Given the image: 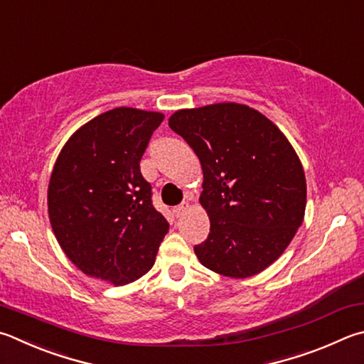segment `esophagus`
<instances>
[{"mask_svg": "<svg viewBox=\"0 0 364 364\" xmlns=\"http://www.w3.org/2000/svg\"><path fill=\"white\" fill-rule=\"evenodd\" d=\"M188 210H189V203H188V202H183V203L178 205V207L173 208V215H175L176 218H180V216H183L184 213H186Z\"/></svg>", "mask_w": 364, "mask_h": 364, "instance_id": "1", "label": "esophagus"}]
</instances>
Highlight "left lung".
Listing matches in <instances>:
<instances>
[{
  "label": "left lung",
  "mask_w": 364,
  "mask_h": 364,
  "mask_svg": "<svg viewBox=\"0 0 364 364\" xmlns=\"http://www.w3.org/2000/svg\"><path fill=\"white\" fill-rule=\"evenodd\" d=\"M199 157L207 240L194 247L205 267L247 279L293 240L306 211V175L287 136L245 105L180 109L168 119Z\"/></svg>",
  "instance_id": "1"
}]
</instances>
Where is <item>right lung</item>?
<instances>
[{
	"label": "right lung",
	"mask_w": 364,
	"mask_h": 364,
	"mask_svg": "<svg viewBox=\"0 0 364 364\" xmlns=\"http://www.w3.org/2000/svg\"><path fill=\"white\" fill-rule=\"evenodd\" d=\"M164 114L114 108L71 135L52 170L48 207L65 255L114 285L153 267L168 223L154 208L140 161Z\"/></svg>",
	"instance_id": "add662e5"
}]
</instances>
